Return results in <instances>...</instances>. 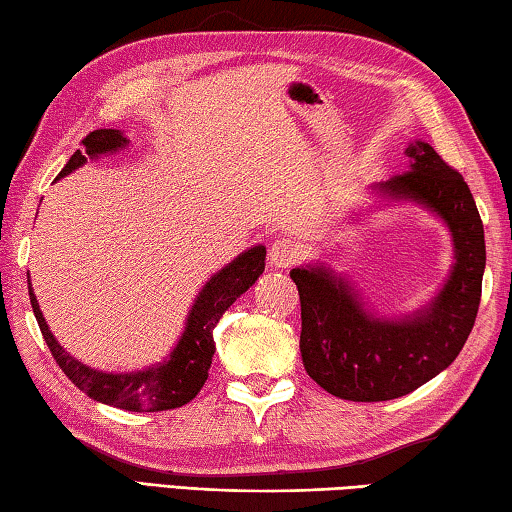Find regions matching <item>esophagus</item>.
I'll return each mask as SVG.
<instances>
[{
  "instance_id": "esophagus-1",
  "label": "esophagus",
  "mask_w": 512,
  "mask_h": 512,
  "mask_svg": "<svg viewBox=\"0 0 512 512\" xmlns=\"http://www.w3.org/2000/svg\"><path fill=\"white\" fill-rule=\"evenodd\" d=\"M306 254L303 251V245L297 238L290 236H281L272 242L270 247V263L274 267H290L299 261V258Z\"/></svg>"
}]
</instances>
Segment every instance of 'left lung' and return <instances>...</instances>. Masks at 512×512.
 I'll return each instance as SVG.
<instances>
[{"instance_id": "8db88e82", "label": "left lung", "mask_w": 512, "mask_h": 512, "mask_svg": "<svg viewBox=\"0 0 512 512\" xmlns=\"http://www.w3.org/2000/svg\"><path fill=\"white\" fill-rule=\"evenodd\" d=\"M407 157L411 168L380 188L436 211L456 247L452 276L432 308L405 321L375 319L324 267L290 272L301 299L303 366L344 400H393L432 380L461 353L479 312L486 240L470 188L425 141L411 143Z\"/></svg>"}]
</instances>
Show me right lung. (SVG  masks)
Returning <instances> with one entry per match:
<instances>
[{"mask_svg":"<svg viewBox=\"0 0 512 512\" xmlns=\"http://www.w3.org/2000/svg\"><path fill=\"white\" fill-rule=\"evenodd\" d=\"M80 143H83L85 150H76L74 155L69 157L67 166L60 170L58 177H65L71 170L83 166L87 161V155L96 157L103 155V152L123 148L128 139H125L119 130H94ZM263 270L265 247L258 245L245 251V254H240L236 261L215 274L213 279L204 285L200 297H197L191 315H188L184 335L179 339L173 355H170V360L137 373H103L89 369V366L74 360L69 353L62 351L56 337L51 335L47 321H44L40 312L38 301H35L31 283L29 297L33 315L38 319L42 337L49 346L53 360H56L62 373H65L80 391H85L89 398L125 411H166L191 402L197 396V391L204 387L215 353L213 328L218 326V321L222 319L224 312L229 310L231 303L256 283Z\"/></svg>","mask_w":512,"mask_h":512,"instance_id":"obj_1","label":"right lung"}]
</instances>
